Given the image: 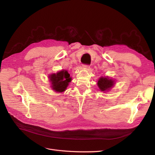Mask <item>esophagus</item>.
<instances>
[{
    "mask_svg": "<svg viewBox=\"0 0 155 155\" xmlns=\"http://www.w3.org/2000/svg\"><path fill=\"white\" fill-rule=\"evenodd\" d=\"M89 65H86V64H85V65H83V68H85V69H88L89 68Z\"/></svg>",
    "mask_w": 155,
    "mask_h": 155,
    "instance_id": "obj_1",
    "label": "esophagus"
}]
</instances>
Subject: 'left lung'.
<instances>
[{
  "instance_id": "obj_1",
  "label": "left lung",
  "mask_w": 155,
  "mask_h": 155,
  "mask_svg": "<svg viewBox=\"0 0 155 155\" xmlns=\"http://www.w3.org/2000/svg\"><path fill=\"white\" fill-rule=\"evenodd\" d=\"M115 80L110 78L109 76L101 77L98 79L97 85L101 92L109 91L114 86Z\"/></svg>"
}]
</instances>
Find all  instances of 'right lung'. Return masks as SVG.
<instances>
[{
  "label": "right lung",
  "mask_w": 155,
  "mask_h": 155,
  "mask_svg": "<svg viewBox=\"0 0 155 155\" xmlns=\"http://www.w3.org/2000/svg\"><path fill=\"white\" fill-rule=\"evenodd\" d=\"M51 88L55 92L62 93L67 90V88L71 82L72 78L67 70H61L60 71L51 74L48 76Z\"/></svg>",
  "instance_id": "obj_1"
}]
</instances>
